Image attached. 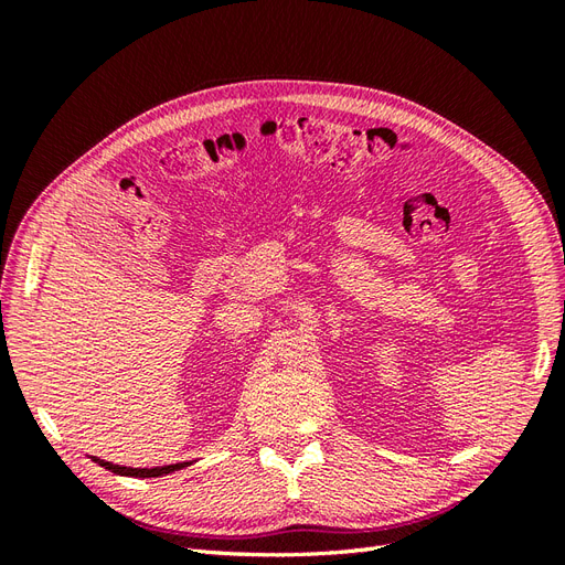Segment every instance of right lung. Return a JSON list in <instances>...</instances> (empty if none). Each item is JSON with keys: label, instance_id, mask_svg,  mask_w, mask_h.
Masks as SVG:
<instances>
[{"label": "right lung", "instance_id": "right-lung-1", "mask_svg": "<svg viewBox=\"0 0 565 565\" xmlns=\"http://www.w3.org/2000/svg\"><path fill=\"white\" fill-rule=\"evenodd\" d=\"M94 461H98L100 467H106V469H108V471H113V473H119V476H134V478H156V476H164V473H172V471H179V469L188 467V461H179V465H167V467H152V469H134V467L113 465V461L98 459V457H94Z\"/></svg>", "mask_w": 565, "mask_h": 565}]
</instances>
